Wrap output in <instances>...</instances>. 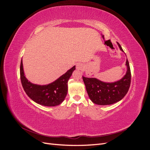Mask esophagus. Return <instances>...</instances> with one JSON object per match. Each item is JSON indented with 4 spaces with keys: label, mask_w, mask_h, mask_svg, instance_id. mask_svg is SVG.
<instances>
[{
    "label": "esophagus",
    "mask_w": 150,
    "mask_h": 150,
    "mask_svg": "<svg viewBox=\"0 0 150 150\" xmlns=\"http://www.w3.org/2000/svg\"><path fill=\"white\" fill-rule=\"evenodd\" d=\"M76 68H77V69H79V70H81V69H82L83 68V66L82 64H80V63H79V64H77Z\"/></svg>",
    "instance_id": "1"
}]
</instances>
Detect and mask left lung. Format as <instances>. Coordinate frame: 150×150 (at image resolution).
<instances>
[{"instance_id": "left-lung-1", "label": "left lung", "mask_w": 150, "mask_h": 150, "mask_svg": "<svg viewBox=\"0 0 150 150\" xmlns=\"http://www.w3.org/2000/svg\"><path fill=\"white\" fill-rule=\"evenodd\" d=\"M117 44L123 51L120 44ZM127 72L121 80L115 83H104L96 78H88L83 76L88 96L94 103L99 105H109L114 104L125 97L128 93L131 84V70L129 62L126 59Z\"/></svg>"}]
</instances>
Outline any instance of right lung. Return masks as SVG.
Wrapping results in <instances>:
<instances>
[{
	"label": "right lung",
	"instance_id": "add662e5",
	"mask_svg": "<svg viewBox=\"0 0 150 150\" xmlns=\"http://www.w3.org/2000/svg\"><path fill=\"white\" fill-rule=\"evenodd\" d=\"M75 69L74 66L54 82L47 85L40 86L32 84L25 78L22 61H21L20 66L21 83L24 91L32 100L42 106H57L64 100L67 93V81Z\"/></svg>",
	"mask_w": 150,
	"mask_h": 150
}]
</instances>
